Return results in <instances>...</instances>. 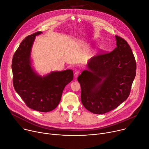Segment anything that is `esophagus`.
Here are the masks:
<instances>
[{
  "mask_svg": "<svg viewBox=\"0 0 149 149\" xmlns=\"http://www.w3.org/2000/svg\"><path fill=\"white\" fill-rule=\"evenodd\" d=\"M79 74V71H78V70H76L75 72V73H74V76H75V77H77L78 76Z\"/></svg>",
  "mask_w": 149,
  "mask_h": 149,
  "instance_id": "1",
  "label": "esophagus"
}]
</instances>
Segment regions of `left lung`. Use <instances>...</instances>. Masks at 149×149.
I'll return each mask as SVG.
<instances>
[{
  "label": "left lung",
  "mask_w": 149,
  "mask_h": 149,
  "mask_svg": "<svg viewBox=\"0 0 149 149\" xmlns=\"http://www.w3.org/2000/svg\"><path fill=\"white\" fill-rule=\"evenodd\" d=\"M116 47L92 57L88 70L77 78L82 103L90 112L103 114L126 100L136 74V62L125 40L115 36Z\"/></svg>",
  "instance_id": "1"
}]
</instances>
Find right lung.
Returning a JSON list of instances; mask_svg holds the SVG:
<instances>
[{
	"label": "right lung",
	"mask_w": 149,
	"mask_h": 149,
	"mask_svg": "<svg viewBox=\"0 0 149 149\" xmlns=\"http://www.w3.org/2000/svg\"><path fill=\"white\" fill-rule=\"evenodd\" d=\"M26 37L13 55L12 62L13 84L26 105L42 112H50L59 104L65 87L73 79V71H52L42 77L32 68L31 51L36 36Z\"/></svg>",
	"instance_id": "add662e5"
}]
</instances>
